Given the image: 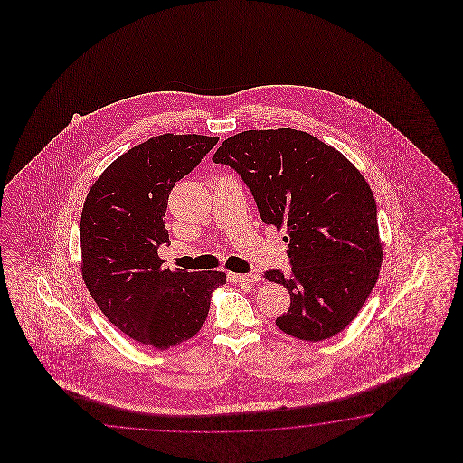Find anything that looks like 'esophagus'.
<instances>
[{"label":"esophagus","instance_id":"obj_1","mask_svg":"<svg viewBox=\"0 0 463 463\" xmlns=\"http://www.w3.org/2000/svg\"><path fill=\"white\" fill-rule=\"evenodd\" d=\"M228 279L233 283H258L261 281L260 276L255 273H246V275H238V273H228Z\"/></svg>","mask_w":463,"mask_h":463}]
</instances>
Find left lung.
I'll list each match as a JSON object with an SVG mask.
<instances>
[{
	"label": "left lung",
	"instance_id": "8db88e82",
	"mask_svg": "<svg viewBox=\"0 0 463 463\" xmlns=\"http://www.w3.org/2000/svg\"><path fill=\"white\" fill-rule=\"evenodd\" d=\"M212 160L241 175L266 225L285 228L291 271L265 275L291 296L276 326L313 343L341 333L383 265L377 205L363 174L339 150L288 128L240 132Z\"/></svg>",
	"mask_w": 463,
	"mask_h": 463
}]
</instances>
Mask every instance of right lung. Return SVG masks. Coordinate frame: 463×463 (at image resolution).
Instances as JSON below:
<instances>
[{
  "label": "right lung",
  "instance_id": "obj_1",
  "mask_svg": "<svg viewBox=\"0 0 463 463\" xmlns=\"http://www.w3.org/2000/svg\"><path fill=\"white\" fill-rule=\"evenodd\" d=\"M218 137L162 134L116 158L92 184L80 213L82 279L99 309L124 335L165 351L197 335L223 271L162 268L157 248L170 190Z\"/></svg>",
  "mask_w": 463,
  "mask_h": 463
}]
</instances>
